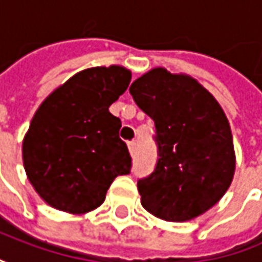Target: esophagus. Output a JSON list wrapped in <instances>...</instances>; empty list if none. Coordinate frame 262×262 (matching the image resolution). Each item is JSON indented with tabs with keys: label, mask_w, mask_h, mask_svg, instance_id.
<instances>
[{
	"label": "esophagus",
	"mask_w": 262,
	"mask_h": 262,
	"mask_svg": "<svg viewBox=\"0 0 262 262\" xmlns=\"http://www.w3.org/2000/svg\"><path fill=\"white\" fill-rule=\"evenodd\" d=\"M128 150L131 155H134L136 150H137V143L136 141H128Z\"/></svg>",
	"instance_id": "1"
}]
</instances>
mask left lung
<instances>
[{
	"label": "left lung",
	"instance_id": "obj_1",
	"mask_svg": "<svg viewBox=\"0 0 262 262\" xmlns=\"http://www.w3.org/2000/svg\"><path fill=\"white\" fill-rule=\"evenodd\" d=\"M129 93L156 126L158 162L137 183L143 208L172 223L202 215L224 196L234 176L226 113L194 78L164 68L140 76Z\"/></svg>",
	"mask_w": 262,
	"mask_h": 262
}]
</instances>
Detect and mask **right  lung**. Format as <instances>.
<instances>
[{"label":"right lung","mask_w":262,"mask_h":262,"mask_svg":"<svg viewBox=\"0 0 262 262\" xmlns=\"http://www.w3.org/2000/svg\"><path fill=\"white\" fill-rule=\"evenodd\" d=\"M131 71L112 64L73 75L35 112L23 138V165L35 191L50 206L85 214L106 199L131 156L119 138L121 119L109 107L122 96Z\"/></svg>","instance_id":"right-lung-1"}]
</instances>
